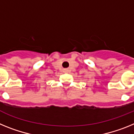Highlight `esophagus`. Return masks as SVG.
<instances>
[{"instance_id":"1","label":"esophagus","mask_w":134,"mask_h":134,"mask_svg":"<svg viewBox=\"0 0 134 134\" xmlns=\"http://www.w3.org/2000/svg\"><path fill=\"white\" fill-rule=\"evenodd\" d=\"M63 71L65 72V73H67V72H68V69H65L63 70Z\"/></svg>"}]
</instances>
